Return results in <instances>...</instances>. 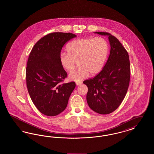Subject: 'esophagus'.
I'll return each instance as SVG.
<instances>
[{"label": "esophagus", "instance_id": "1", "mask_svg": "<svg viewBox=\"0 0 154 154\" xmlns=\"http://www.w3.org/2000/svg\"><path fill=\"white\" fill-rule=\"evenodd\" d=\"M75 84H76V85H77V86L80 85L82 84V82H77L75 83Z\"/></svg>", "mask_w": 154, "mask_h": 154}]
</instances>
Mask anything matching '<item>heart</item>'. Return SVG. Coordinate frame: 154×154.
<instances>
[{
	"instance_id": "b5f03b06",
	"label": "heart",
	"mask_w": 154,
	"mask_h": 154,
	"mask_svg": "<svg viewBox=\"0 0 154 154\" xmlns=\"http://www.w3.org/2000/svg\"><path fill=\"white\" fill-rule=\"evenodd\" d=\"M67 53H61L60 63L70 72L73 70L77 62L80 67L69 75L70 80L79 82L89 75L99 73L104 67L109 52L107 41L102 37L81 38L67 46Z\"/></svg>"
}]
</instances>
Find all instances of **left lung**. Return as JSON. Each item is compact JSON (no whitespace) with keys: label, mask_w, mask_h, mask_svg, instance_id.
<instances>
[{"label":"left lung","mask_w":154,"mask_h":154,"mask_svg":"<svg viewBox=\"0 0 154 154\" xmlns=\"http://www.w3.org/2000/svg\"><path fill=\"white\" fill-rule=\"evenodd\" d=\"M94 33L108 36L110 55L102 71L83 83L88 87L89 107L97 113L108 114L117 109L126 94L130 81V61L128 52L116 37L107 32Z\"/></svg>","instance_id":"8db88e82"}]
</instances>
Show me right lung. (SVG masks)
<instances>
[{"instance_id":"right-lung-1","label":"right lung","mask_w":154,"mask_h":154,"mask_svg":"<svg viewBox=\"0 0 154 154\" xmlns=\"http://www.w3.org/2000/svg\"><path fill=\"white\" fill-rule=\"evenodd\" d=\"M75 37L72 33H50L30 53L26 68L28 91L37 109L45 116H55L65 110L75 87L74 82L61 84L67 73L60 63L63 46Z\"/></svg>"}]
</instances>
